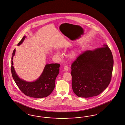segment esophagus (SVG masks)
Returning a JSON list of instances; mask_svg holds the SVG:
<instances>
[{
	"instance_id": "34e87169",
	"label": "esophagus",
	"mask_w": 125,
	"mask_h": 125,
	"mask_svg": "<svg viewBox=\"0 0 125 125\" xmlns=\"http://www.w3.org/2000/svg\"><path fill=\"white\" fill-rule=\"evenodd\" d=\"M64 70L65 71H68V70H69V68H68V67L67 66H65L64 67Z\"/></svg>"
}]
</instances>
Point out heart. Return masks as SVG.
<instances>
[{"instance_id": "obj_1", "label": "heart", "mask_w": 125, "mask_h": 125, "mask_svg": "<svg viewBox=\"0 0 125 125\" xmlns=\"http://www.w3.org/2000/svg\"><path fill=\"white\" fill-rule=\"evenodd\" d=\"M58 54H59V55H61V54H60L59 52H58Z\"/></svg>"}]
</instances>
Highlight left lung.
Segmentation results:
<instances>
[{"label": "left lung", "mask_w": 125, "mask_h": 125, "mask_svg": "<svg viewBox=\"0 0 125 125\" xmlns=\"http://www.w3.org/2000/svg\"><path fill=\"white\" fill-rule=\"evenodd\" d=\"M114 59L107 45L79 55L71 64L72 88L79 97L98 96L111 80Z\"/></svg>", "instance_id": "obj_1"}]
</instances>
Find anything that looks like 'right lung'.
<instances>
[{
	"instance_id": "add662e5",
	"label": "right lung",
	"mask_w": 125,
	"mask_h": 125,
	"mask_svg": "<svg viewBox=\"0 0 125 125\" xmlns=\"http://www.w3.org/2000/svg\"><path fill=\"white\" fill-rule=\"evenodd\" d=\"M26 36H23L18 44L21 45ZM14 49L11 56V75L17 85L24 94L28 97L42 98L48 97L53 91L55 87V81L59 72L60 64L58 63L47 64L43 71L37 79L33 82H27L21 79L17 75L13 66V57L15 54Z\"/></svg>"
}]
</instances>
